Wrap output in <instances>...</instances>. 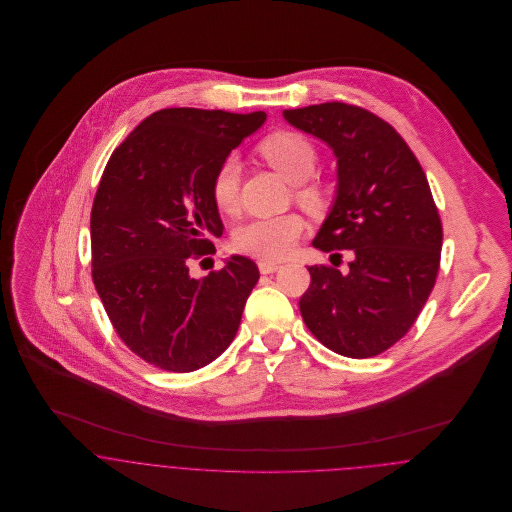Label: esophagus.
Masks as SVG:
<instances>
[{
	"mask_svg": "<svg viewBox=\"0 0 512 512\" xmlns=\"http://www.w3.org/2000/svg\"><path fill=\"white\" fill-rule=\"evenodd\" d=\"M258 268H260L262 274H274V272L280 270V264L268 262V260H260V262H258Z\"/></svg>",
	"mask_w": 512,
	"mask_h": 512,
	"instance_id": "34e87169",
	"label": "esophagus"
}]
</instances>
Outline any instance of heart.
I'll return each instance as SVG.
<instances>
[{
  "instance_id": "obj_1",
  "label": "heart",
  "mask_w": 512,
  "mask_h": 512,
  "mask_svg": "<svg viewBox=\"0 0 512 512\" xmlns=\"http://www.w3.org/2000/svg\"><path fill=\"white\" fill-rule=\"evenodd\" d=\"M260 153L274 169L295 183V199L299 205L313 213L325 207V191L309 181L317 169V151L307 138L295 132H278L260 144ZM211 191L219 211L226 215L236 213L240 193V159L236 155H228L220 163ZM301 232L303 220L293 213L264 217L242 224L234 232L232 244L236 250L256 258L282 260L292 252Z\"/></svg>"
}]
</instances>
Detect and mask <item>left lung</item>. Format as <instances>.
I'll list each match as a JSON object with an SVG mask.
<instances>
[{
	"label": "left lung",
	"instance_id": "8db88e82",
	"mask_svg": "<svg viewBox=\"0 0 512 512\" xmlns=\"http://www.w3.org/2000/svg\"><path fill=\"white\" fill-rule=\"evenodd\" d=\"M284 118L337 157L335 201L313 246L353 250L347 274L309 268L301 317L337 355H380L408 333L436 284L443 232L426 173L400 134L365 108L325 102Z\"/></svg>",
	"mask_w": 512,
	"mask_h": 512
}]
</instances>
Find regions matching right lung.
<instances>
[{
    "label": "right lung",
    "instance_id": "right-lung-1",
    "mask_svg": "<svg viewBox=\"0 0 512 512\" xmlns=\"http://www.w3.org/2000/svg\"><path fill=\"white\" fill-rule=\"evenodd\" d=\"M264 112L165 108L114 149L92 215V280L120 339L171 372L213 363L232 343L258 266L230 256L207 278L189 262L213 254L224 230L213 177Z\"/></svg>",
    "mask_w": 512,
    "mask_h": 512
}]
</instances>
